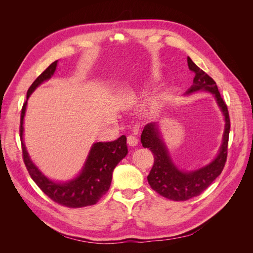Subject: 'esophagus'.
Masks as SVG:
<instances>
[{
  "mask_svg": "<svg viewBox=\"0 0 253 253\" xmlns=\"http://www.w3.org/2000/svg\"><path fill=\"white\" fill-rule=\"evenodd\" d=\"M127 143L130 145V147H135V145L138 144V139L134 135H128L127 136Z\"/></svg>",
  "mask_w": 253,
  "mask_h": 253,
  "instance_id": "34e87169",
  "label": "esophagus"
}]
</instances>
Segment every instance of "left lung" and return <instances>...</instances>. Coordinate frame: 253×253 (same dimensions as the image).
Listing matches in <instances>:
<instances>
[{"mask_svg":"<svg viewBox=\"0 0 253 253\" xmlns=\"http://www.w3.org/2000/svg\"><path fill=\"white\" fill-rule=\"evenodd\" d=\"M189 69L195 74L193 85L188 90L189 93L198 90H207L214 94L216 101L221 109L225 128L223 141L219 154L209 165L192 172L179 171L172 163L168 152L163 143L157 123H149L144 126L141 133V143L143 148L151 150L154 155V164L148 175V181L151 188L167 199L173 201H187L189 199L202 194L220 173L227 162L228 144L230 134V115L228 105L222 99L213 79L197 66L193 60L188 57Z\"/></svg>","mask_w":253,"mask_h":253,"instance_id":"1","label":"left lung"}]
</instances>
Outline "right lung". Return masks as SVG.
Returning a JSON list of instances; mask_svg holds the SVG:
<instances>
[{
	"instance_id": "right-lung-1",
	"label": "right lung",
	"mask_w": 253,
	"mask_h": 253,
	"mask_svg": "<svg viewBox=\"0 0 253 253\" xmlns=\"http://www.w3.org/2000/svg\"><path fill=\"white\" fill-rule=\"evenodd\" d=\"M56 65L57 60L52 62L35 80L34 83L29 88L28 93H26V100L21 109L19 126L22 159L33 180L52 201L64 207L81 208L96 204L101 197L109 191L115 167L128 153L126 136L122 135L113 141L96 142L93 144L82 173L70 182H53L41 173V171L31 161L24 147L22 140L23 118L26 109V102H28V98L30 97L31 93L42 82L51 78V76L55 72Z\"/></svg>"
}]
</instances>
